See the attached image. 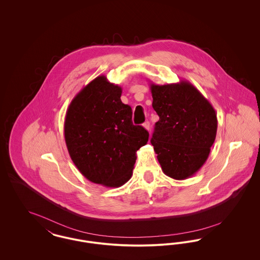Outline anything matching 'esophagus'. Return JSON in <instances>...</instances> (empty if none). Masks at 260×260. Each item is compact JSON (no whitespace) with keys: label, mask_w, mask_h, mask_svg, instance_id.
Masks as SVG:
<instances>
[{"label":"esophagus","mask_w":260,"mask_h":260,"mask_svg":"<svg viewBox=\"0 0 260 260\" xmlns=\"http://www.w3.org/2000/svg\"><path fill=\"white\" fill-rule=\"evenodd\" d=\"M143 126H144V128L145 129H147V131H150V123H149L148 121L147 122H145L144 124H143Z\"/></svg>","instance_id":"obj_1"}]
</instances>
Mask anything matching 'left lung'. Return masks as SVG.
Returning <instances> with one entry per match:
<instances>
[{
    "mask_svg": "<svg viewBox=\"0 0 260 260\" xmlns=\"http://www.w3.org/2000/svg\"><path fill=\"white\" fill-rule=\"evenodd\" d=\"M152 106L160 117L151 143L161 171L184 180L203 167L217 131L216 113L210 101L188 81L151 84Z\"/></svg>",
    "mask_w": 260,
    "mask_h": 260,
    "instance_id": "left-lung-1",
    "label": "left lung"
}]
</instances>
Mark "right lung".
Returning a JSON list of instances; mask_svg holds the SVG:
<instances>
[{
	"mask_svg": "<svg viewBox=\"0 0 260 260\" xmlns=\"http://www.w3.org/2000/svg\"><path fill=\"white\" fill-rule=\"evenodd\" d=\"M121 95L122 87L99 76L72 99L64 121L65 143L79 172L112 188L131 179L136 152L149 137L143 126L134 125Z\"/></svg>",
	"mask_w": 260,
	"mask_h": 260,
	"instance_id": "right-lung-1",
	"label": "right lung"
}]
</instances>
